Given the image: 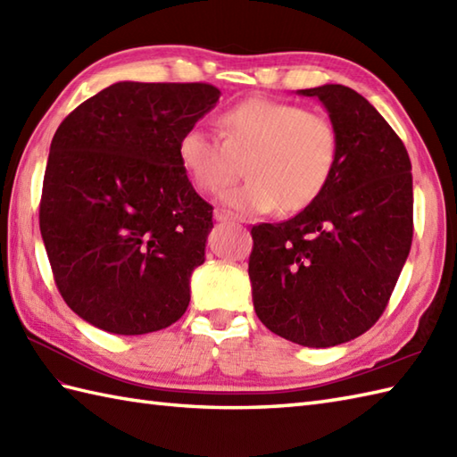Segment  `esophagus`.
I'll return each mask as SVG.
<instances>
[{"label":"esophagus","instance_id":"obj_1","mask_svg":"<svg viewBox=\"0 0 457 457\" xmlns=\"http://www.w3.org/2000/svg\"><path fill=\"white\" fill-rule=\"evenodd\" d=\"M213 218H216L218 221H229V220H231V212L218 208L216 212H213Z\"/></svg>","mask_w":457,"mask_h":457}]
</instances>
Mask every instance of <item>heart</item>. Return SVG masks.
Wrapping results in <instances>:
<instances>
[{"label":"heart","instance_id":"heart-1","mask_svg":"<svg viewBox=\"0 0 457 457\" xmlns=\"http://www.w3.org/2000/svg\"><path fill=\"white\" fill-rule=\"evenodd\" d=\"M220 128L223 139L204 125L184 131L179 159L204 192L226 187L244 161L247 179L221 194V202L237 213L303 210L324 192L336 170L339 135L322 113L253 98L223 112Z\"/></svg>","mask_w":457,"mask_h":457}]
</instances>
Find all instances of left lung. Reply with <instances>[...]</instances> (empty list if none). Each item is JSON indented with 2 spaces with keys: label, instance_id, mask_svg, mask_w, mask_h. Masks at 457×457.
Listing matches in <instances>:
<instances>
[{
  "label": "left lung",
  "instance_id": "8db88e82",
  "mask_svg": "<svg viewBox=\"0 0 457 457\" xmlns=\"http://www.w3.org/2000/svg\"><path fill=\"white\" fill-rule=\"evenodd\" d=\"M324 104L339 135L328 187L283 223L251 228L253 306L270 332L306 347L365 334L385 312L412 244L404 143L342 84L298 90Z\"/></svg>",
  "mask_w": 457,
  "mask_h": 457
}]
</instances>
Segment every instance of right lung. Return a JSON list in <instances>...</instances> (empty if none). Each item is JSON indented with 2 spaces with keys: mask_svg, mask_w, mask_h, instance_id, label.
I'll list each match as a JSON object with an SVG mask.
<instances>
[{
  "mask_svg": "<svg viewBox=\"0 0 457 457\" xmlns=\"http://www.w3.org/2000/svg\"><path fill=\"white\" fill-rule=\"evenodd\" d=\"M218 100L204 82H118L58 125L38 223L58 293L88 324L141 336L187 312L213 208L179 141Z\"/></svg>",
  "mask_w": 457,
  "mask_h": 457,
  "instance_id": "obj_1",
  "label": "right lung"
}]
</instances>
